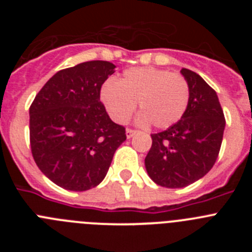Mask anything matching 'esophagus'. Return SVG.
<instances>
[{
    "instance_id": "34e87169",
    "label": "esophagus",
    "mask_w": 252,
    "mask_h": 252,
    "mask_svg": "<svg viewBox=\"0 0 252 252\" xmlns=\"http://www.w3.org/2000/svg\"><path fill=\"white\" fill-rule=\"evenodd\" d=\"M135 133H136V131L132 130V128H126V137H127V139H131Z\"/></svg>"
}]
</instances>
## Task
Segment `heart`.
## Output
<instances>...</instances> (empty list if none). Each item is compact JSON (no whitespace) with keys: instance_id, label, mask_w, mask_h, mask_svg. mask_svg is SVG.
<instances>
[{"instance_id":"obj_1","label":"heart","mask_w":252,"mask_h":252,"mask_svg":"<svg viewBox=\"0 0 252 252\" xmlns=\"http://www.w3.org/2000/svg\"><path fill=\"white\" fill-rule=\"evenodd\" d=\"M101 101L111 119L125 124L139 102L137 124L151 122L157 128H168L177 124L189 102V86L183 75L153 66L125 70L119 82L107 81L102 86Z\"/></svg>"}]
</instances>
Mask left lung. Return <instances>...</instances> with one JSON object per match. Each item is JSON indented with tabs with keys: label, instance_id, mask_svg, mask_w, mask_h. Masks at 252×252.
Listing matches in <instances>:
<instances>
[{
	"label": "left lung",
	"instance_id": "left-lung-1",
	"mask_svg": "<svg viewBox=\"0 0 252 252\" xmlns=\"http://www.w3.org/2000/svg\"><path fill=\"white\" fill-rule=\"evenodd\" d=\"M180 73L189 86L188 107L177 124L151 135L145 158L149 177L165 188H183L212 169L226 126L217 93L197 73L186 68Z\"/></svg>",
	"mask_w": 252,
	"mask_h": 252
}]
</instances>
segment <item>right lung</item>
Returning a JSON list of instances; mask_svg holds the SVG:
<instances>
[{
	"instance_id": "obj_1",
	"label": "right lung",
	"mask_w": 252,
	"mask_h": 252,
	"mask_svg": "<svg viewBox=\"0 0 252 252\" xmlns=\"http://www.w3.org/2000/svg\"><path fill=\"white\" fill-rule=\"evenodd\" d=\"M115 64L86 62L59 70L31 104L30 145L36 165L57 186L83 192L106 177L113 154L126 140L99 101Z\"/></svg>"
}]
</instances>
